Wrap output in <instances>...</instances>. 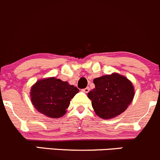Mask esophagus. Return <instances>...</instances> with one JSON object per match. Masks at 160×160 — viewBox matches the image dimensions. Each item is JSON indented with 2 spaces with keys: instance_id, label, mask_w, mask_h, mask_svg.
<instances>
[{
  "instance_id": "obj_1",
  "label": "esophagus",
  "mask_w": 160,
  "mask_h": 160,
  "mask_svg": "<svg viewBox=\"0 0 160 160\" xmlns=\"http://www.w3.org/2000/svg\"><path fill=\"white\" fill-rule=\"evenodd\" d=\"M89 90H90V88H88V87H86V88H84V89H82V92H85V93H88V92H89Z\"/></svg>"
}]
</instances>
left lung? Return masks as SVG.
<instances>
[{
	"mask_svg": "<svg viewBox=\"0 0 160 160\" xmlns=\"http://www.w3.org/2000/svg\"><path fill=\"white\" fill-rule=\"evenodd\" d=\"M95 88L88 93L98 116L112 118L127 108L134 97V87L125 76L117 73L95 78Z\"/></svg>",
	"mask_w": 160,
	"mask_h": 160,
	"instance_id": "1",
	"label": "left lung"
}]
</instances>
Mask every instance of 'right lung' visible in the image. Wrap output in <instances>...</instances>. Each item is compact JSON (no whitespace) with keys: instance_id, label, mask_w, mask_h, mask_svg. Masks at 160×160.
I'll use <instances>...</instances> for the list:
<instances>
[{"instance_id":"obj_1","label":"right lung","mask_w":160,"mask_h":160,"mask_svg":"<svg viewBox=\"0 0 160 160\" xmlns=\"http://www.w3.org/2000/svg\"><path fill=\"white\" fill-rule=\"evenodd\" d=\"M79 90L55 77L38 80L31 89V102L44 116L57 118L63 116L70 101Z\"/></svg>"}]
</instances>
